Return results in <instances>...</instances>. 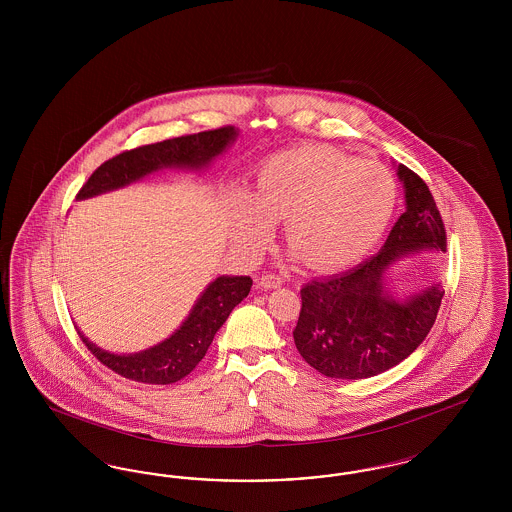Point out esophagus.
Instances as JSON below:
<instances>
[{
  "label": "esophagus",
  "instance_id": "obj_1",
  "mask_svg": "<svg viewBox=\"0 0 512 512\" xmlns=\"http://www.w3.org/2000/svg\"><path fill=\"white\" fill-rule=\"evenodd\" d=\"M282 284H284V280L280 276H276V274H263L259 278V286L263 290H274V288H280Z\"/></svg>",
  "mask_w": 512,
  "mask_h": 512
}]
</instances>
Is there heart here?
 I'll use <instances>...</instances> for the list:
<instances>
[{"instance_id": "obj_1", "label": "heart", "mask_w": 512, "mask_h": 512, "mask_svg": "<svg viewBox=\"0 0 512 512\" xmlns=\"http://www.w3.org/2000/svg\"><path fill=\"white\" fill-rule=\"evenodd\" d=\"M395 197L391 172L376 161L330 147L286 149L259 167L253 194L232 195V232L257 255L272 242L276 219H286L288 242L311 267H347L384 236Z\"/></svg>"}]
</instances>
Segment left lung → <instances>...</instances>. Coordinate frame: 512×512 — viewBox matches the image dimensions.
<instances>
[{"instance_id":"8db88e82","label":"left lung","mask_w":512,"mask_h":512,"mask_svg":"<svg viewBox=\"0 0 512 512\" xmlns=\"http://www.w3.org/2000/svg\"><path fill=\"white\" fill-rule=\"evenodd\" d=\"M405 213L384 247L359 267L313 280L301 288V313L293 341L301 357L328 378L361 380L405 361L432 330L443 290L438 272L416 290L390 288L403 261L445 251L447 238L426 182L397 165Z\"/></svg>"}]
</instances>
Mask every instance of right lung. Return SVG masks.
<instances>
[{
    "mask_svg": "<svg viewBox=\"0 0 512 512\" xmlns=\"http://www.w3.org/2000/svg\"><path fill=\"white\" fill-rule=\"evenodd\" d=\"M238 134V128L224 126L124 151L96 169L76 199L82 201L121 190L163 169L205 171L236 142ZM251 284L249 276H217L195 299L190 315L167 340L138 353H111L88 340L80 330L78 334L103 365L124 378L142 384H174L199 365L220 326L247 297Z\"/></svg>",
    "mask_w": 512,
    "mask_h": 512,
    "instance_id": "right-lung-1",
    "label": "right lung"
}]
</instances>
